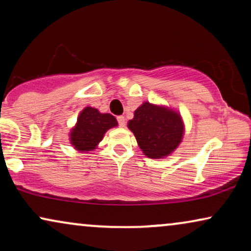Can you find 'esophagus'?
Segmentation results:
<instances>
[{"label":"esophagus","mask_w":251,"mask_h":251,"mask_svg":"<svg viewBox=\"0 0 251 251\" xmlns=\"http://www.w3.org/2000/svg\"><path fill=\"white\" fill-rule=\"evenodd\" d=\"M116 120H118L120 126H126V118L123 115L118 116V118H116Z\"/></svg>","instance_id":"esophagus-1"}]
</instances>
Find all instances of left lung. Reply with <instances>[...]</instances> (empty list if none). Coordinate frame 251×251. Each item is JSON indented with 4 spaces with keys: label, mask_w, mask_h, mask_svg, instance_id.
Masks as SVG:
<instances>
[{
    "label": "left lung",
    "mask_w": 251,
    "mask_h": 251,
    "mask_svg": "<svg viewBox=\"0 0 251 251\" xmlns=\"http://www.w3.org/2000/svg\"><path fill=\"white\" fill-rule=\"evenodd\" d=\"M128 128L143 153L151 159H162L173 153L184 135L183 121L177 112L147 101L136 109Z\"/></svg>",
    "instance_id": "1"
}]
</instances>
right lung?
I'll list each match as a JSON object with an SVG mask.
<instances>
[{
  "mask_svg": "<svg viewBox=\"0 0 251 251\" xmlns=\"http://www.w3.org/2000/svg\"><path fill=\"white\" fill-rule=\"evenodd\" d=\"M118 126L114 116L108 113H100L90 106L80 113L77 122L71 130L70 140L75 150L88 152L95 150L108 129Z\"/></svg>",
  "mask_w": 251,
  "mask_h": 251,
  "instance_id": "right-lung-1",
  "label": "right lung"
}]
</instances>
